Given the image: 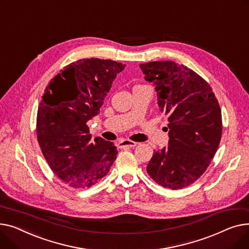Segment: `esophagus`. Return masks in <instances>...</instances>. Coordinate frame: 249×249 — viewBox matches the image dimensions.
Segmentation results:
<instances>
[{
  "mask_svg": "<svg viewBox=\"0 0 249 249\" xmlns=\"http://www.w3.org/2000/svg\"><path fill=\"white\" fill-rule=\"evenodd\" d=\"M138 142H133V141H129V140H123L119 142L120 148H134L136 147Z\"/></svg>",
  "mask_w": 249,
  "mask_h": 249,
  "instance_id": "esophagus-1",
  "label": "esophagus"
}]
</instances>
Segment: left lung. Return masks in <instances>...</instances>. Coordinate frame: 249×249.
Segmentation results:
<instances>
[{
	"label": "left lung",
	"mask_w": 249,
	"mask_h": 249,
	"mask_svg": "<svg viewBox=\"0 0 249 249\" xmlns=\"http://www.w3.org/2000/svg\"><path fill=\"white\" fill-rule=\"evenodd\" d=\"M140 67L144 79L155 83L158 105L169 116V147L154 153L147 172L164 188H185L206 171L220 143V107L208 82L183 64L168 60Z\"/></svg>",
	"instance_id": "1"
}]
</instances>
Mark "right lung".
<instances>
[{
    "instance_id": "1",
    "label": "right lung",
    "mask_w": 249,
    "mask_h": 249,
    "mask_svg": "<svg viewBox=\"0 0 249 249\" xmlns=\"http://www.w3.org/2000/svg\"><path fill=\"white\" fill-rule=\"evenodd\" d=\"M124 64L98 58L65 66L44 90L36 133L43 156L56 176L75 189L106 177L118 155L112 142L91 140L87 122L99 113L112 81Z\"/></svg>"
}]
</instances>
